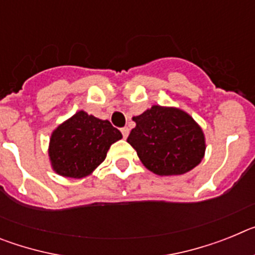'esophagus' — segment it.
I'll list each match as a JSON object with an SVG mask.
<instances>
[{
  "label": "esophagus",
  "instance_id": "1",
  "mask_svg": "<svg viewBox=\"0 0 255 255\" xmlns=\"http://www.w3.org/2000/svg\"><path fill=\"white\" fill-rule=\"evenodd\" d=\"M121 134H123L124 138H128V135H129V128H123L121 129Z\"/></svg>",
  "mask_w": 255,
  "mask_h": 255
}]
</instances>
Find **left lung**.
Here are the masks:
<instances>
[{
  "mask_svg": "<svg viewBox=\"0 0 255 255\" xmlns=\"http://www.w3.org/2000/svg\"><path fill=\"white\" fill-rule=\"evenodd\" d=\"M136 126L128 143L152 172L182 175L200 163L206 150L202 129L188 114L171 107L153 106L132 117Z\"/></svg>",
  "mask_w": 255,
  "mask_h": 255,
  "instance_id": "obj_1",
  "label": "left lung"
}]
</instances>
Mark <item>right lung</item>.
Here are the masks:
<instances>
[{
    "mask_svg": "<svg viewBox=\"0 0 255 255\" xmlns=\"http://www.w3.org/2000/svg\"><path fill=\"white\" fill-rule=\"evenodd\" d=\"M123 138L108 120L79 111L53 131L49 158L53 170L66 177L80 179L106 158L111 144Z\"/></svg>",
    "mask_w": 255,
    "mask_h": 255,
    "instance_id": "right-lung-1",
    "label": "right lung"
}]
</instances>
